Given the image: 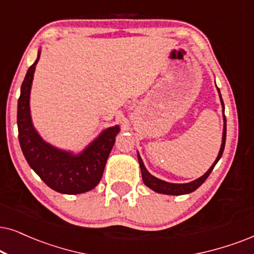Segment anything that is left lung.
<instances>
[{"instance_id":"obj_1","label":"left lung","mask_w":254,"mask_h":254,"mask_svg":"<svg viewBox=\"0 0 254 254\" xmlns=\"http://www.w3.org/2000/svg\"><path fill=\"white\" fill-rule=\"evenodd\" d=\"M219 91V89H218ZM220 95V91H219ZM220 101H221V105H223V112H224V132H223V143H221V147L219 151V155H218L216 162L213 163L212 166L207 170V172L205 173L204 176H201L200 178L195 179V181L191 182V183H186V184H172V183H168L164 181H160V179L153 177L151 173L145 169V166L143 164V160L140 158L139 155H138V162H139V166H140V171H142V178L144 184H145L147 188H150L151 190L158 192V193H164V194H172V195H179V194H186L190 193V192H193L194 190L200 186L203 183L206 181V178L210 176V173L212 172V170L214 168V165L217 164L218 160L221 158L224 152V147H225V140H226V118H225V108H224V102L223 98L220 96Z\"/></svg>"}]
</instances>
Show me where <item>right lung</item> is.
Wrapping results in <instances>:
<instances>
[{
    "label": "right lung",
    "instance_id": "add662e5",
    "mask_svg": "<svg viewBox=\"0 0 254 254\" xmlns=\"http://www.w3.org/2000/svg\"><path fill=\"white\" fill-rule=\"evenodd\" d=\"M40 54L38 51L37 60L28 69L18 98L17 127L22 152L30 168L53 190L65 194L83 193L92 190L101 181L120 127L104 130L77 156L44 142L34 129L29 108L31 83Z\"/></svg>",
    "mask_w": 254,
    "mask_h": 254
}]
</instances>
